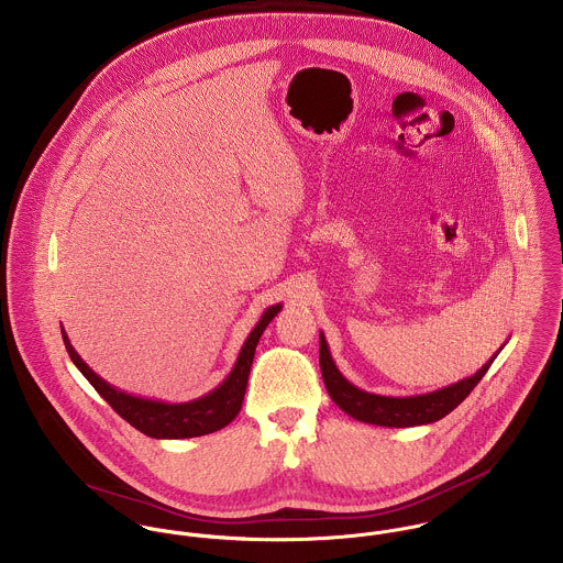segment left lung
<instances>
[{
  "label": "left lung",
  "instance_id": "1",
  "mask_svg": "<svg viewBox=\"0 0 563 563\" xmlns=\"http://www.w3.org/2000/svg\"><path fill=\"white\" fill-rule=\"evenodd\" d=\"M497 353L477 371L476 375L465 377L445 388L416 394V396H382V394H371L349 384L332 360L323 332L319 334V364H321L323 384L328 388V394L332 396V400L351 418L366 424L388 427V429L422 427L445 418L470 396L472 389L476 388L479 379L486 375L488 366L493 364V360L497 357Z\"/></svg>",
  "mask_w": 563,
  "mask_h": 563
}]
</instances>
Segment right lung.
<instances>
[{
    "label": "right lung",
    "instance_id": "obj_1",
    "mask_svg": "<svg viewBox=\"0 0 563 563\" xmlns=\"http://www.w3.org/2000/svg\"><path fill=\"white\" fill-rule=\"evenodd\" d=\"M280 308L283 303H274L263 310L257 325L253 328L246 343L240 349V355L231 373L227 375V379L218 388L208 391L206 396H199L188 402H163L154 398H143L107 384L100 375H96L87 366L84 357L75 351V346L70 345L64 328H62V336L75 366L84 373V377L93 386V389L129 422L130 427L154 439H190V437L217 433L231 420H235L244 402L249 375H251V366H253V357H255L261 334L269 325V321L280 312Z\"/></svg>",
    "mask_w": 563,
    "mask_h": 563
}]
</instances>
